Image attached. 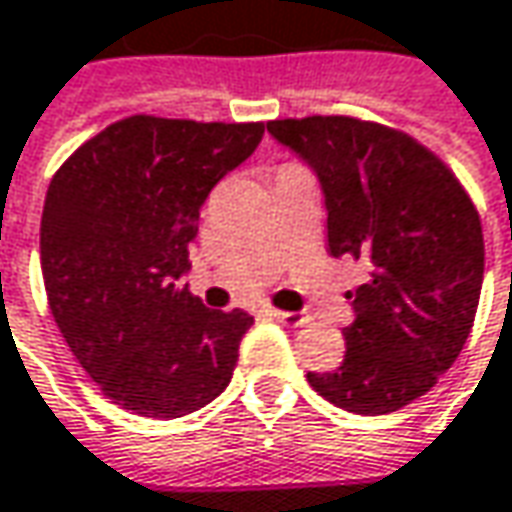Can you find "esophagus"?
<instances>
[{
    "instance_id": "34e87169",
    "label": "esophagus",
    "mask_w": 512,
    "mask_h": 512,
    "mask_svg": "<svg viewBox=\"0 0 512 512\" xmlns=\"http://www.w3.org/2000/svg\"><path fill=\"white\" fill-rule=\"evenodd\" d=\"M269 316L275 318L278 324H284V327H304L310 321L304 313H284V310H269Z\"/></svg>"
}]
</instances>
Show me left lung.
Listing matches in <instances>:
<instances>
[{
	"label": "left lung",
	"mask_w": 512,
	"mask_h": 512,
	"mask_svg": "<svg viewBox=\"0 0 512 512\" xmlns=\"http://www.w3.org/2000/svg\"><path fill=\"white\" fill-rule=\"evenodd\" d=\"M269 136L313 170L333 257L371 269L353 298L345 362L307 382L353 414L423 397L464 350L484 281V234L461 182L397 130L313 115L269 121Z\"/></svg>",
	"instance_id": "8db88e82"
}]
</instances>
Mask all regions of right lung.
I'll return each instance as SVG.
<instances>
[{"instance_id": "1", "label": "right lung", "mask_w": 512, "mask_h": 512, "mask_svg": "<svg viewBox=\"0 0 512 512\" xmlns=\"http://www.w3.org/2000/svg\"><path fill=\"white\" fill-rule=\"evenodd\" d=\"M263 124L133 115L51 179L40 226L48 307L80 368L121 408L173 420L217 400L255 318L208 310L182 278L214 185Z\"/></svg>"}]
</instances>
